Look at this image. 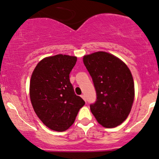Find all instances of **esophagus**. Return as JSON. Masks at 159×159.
<instances>
[{
  "mask_svg": "<svg viewBox=\"0 0 159 159\" xmlns=\"http://www.w3.org/2000/svg\"><path fill=\"white\" fill-rule=\"evenodd\" d=\"M81 97L83 98V99L84 100H86V98H85V95H84V94H81Z\"/></svg>",
  "mask_w": 159,
  "mask_h": 159,
  "instance_id": "esophagus-1",
  "label": "esophagus"
}]
</instances>
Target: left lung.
<instances>
[{"label": "left lung", "instance_id": "obj_1", "mask_svg": "<svg viewBox=\"0 0 159 159\" xmlns=\"http://www.w3.org/2000/svg\"><path fill=\"white\" fill-rule=\"evenodd\" d=\"M83 61L97 93V100L90 105L92 114L104 128L120 125L129 115L135 96L130 70L121 59L105 51L84 56Z\"/></svg>", "mask_w": 159, "mask_h": 159}]
</instances>
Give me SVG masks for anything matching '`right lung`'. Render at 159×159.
Segmentation results:
<instances>
[{
  "instance_id": "1",
  "label": "right lung",
  "mask_w": 159,
  "mask_h": 159,
  "mask_svg": "<svg viewBox=\"0 0 159 159\" xmlns=\"http://www.w3.org/2000/svg\"><path fill=\"white\" fill-rule=\"evenodd\" d=\"M77 57L58 55L42 59L32 73L29 95L35 113L45 125L56 131L67 130L85 104L75 94L70 73Z\"/></svg>"
}]
</instances>
